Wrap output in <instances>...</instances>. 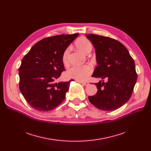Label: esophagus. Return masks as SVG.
I'll list each match as a JSON object with an SVG mask.
<instances>
[{
    "label": "esophagus",
    "instance_id": "esophagus-1",
    "mask_svg": "<svg viewBox=\"0 0 151 151\" xmlns=\"http://www.w3.org/2000/svg\"><path fill=\"white\" fill-rule=\"evenodd\" d=\"M79 83H81L83 85H84V86H88V84H89V83L88 82H87V81H78Z\"/></svg>",
    "mask_w": 151,
    "mask_h": 151
}]
</instances>
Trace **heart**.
Returning a JSON list of instances; mask_svg holds the SVG:
<instances>
[{
  "mask_svg": "<svg viewBox=\"0 0 151 151\" xmlns=\"http://www.w3.org/2000/svg\"><path fill=\"white\" fill-rule=\"evenodd\" d=\"M76 45L78 48L84 54L91 52L92 49V45L91 42L86 38H79L76 42ZM68 54L69 48H67L62 54V61L64 64H67L68 62ZM92 71L93 68L89 64L83 65H72L67 70L65 75L68 78L75 79L77 81H83L92 73Z\"/></svg>",
  "mask_w": 151,
  "mask_h": 151,
  "instance_id": "b5f03b06",
  "label": "heart"
}]
</instances>
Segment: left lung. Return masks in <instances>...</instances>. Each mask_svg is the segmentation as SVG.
Instances as JSON below:
<instances>
[{
  "label": "left lung",
  "instance_id": "8db88e82",
  "mask_svg": "<svg viewBox=\"0 0 151 151\" xmlns=\"http://www.w3.org/2000/svg\"><path fill=\"white\" fill-rule=\"evenodd\" d=\"M86 36L95 47L98 64L92 76L101 80L95 83L97 92L89 96V100L99 109L119 108L130 99L137 82L134 60L125 46L116 40L95 34Z\"/></svg>",
  "mask_w": 151,
  "mask_h": 151
}]
</instances>
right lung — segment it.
Segmentation results:
<instances>
[{
    "mask_svg": "<svg viewBox=\"0 0 151 151\" xmlns=\"http://www.w3.org/2000/svg\"><path fill=\"white\" fill-rule=\"evenodd\" d=\"M79 34L43 38L35 43L23 58L19 68V89L30 106L48 111L64 100L69 89L67 82L54 83L65 69L62 54Z\"/></svg>",
    "mask_w": 151,
    "mask_h": 151,
    "instance_id": "obj_1",
    "label": "right lung"
}]
</instances>
